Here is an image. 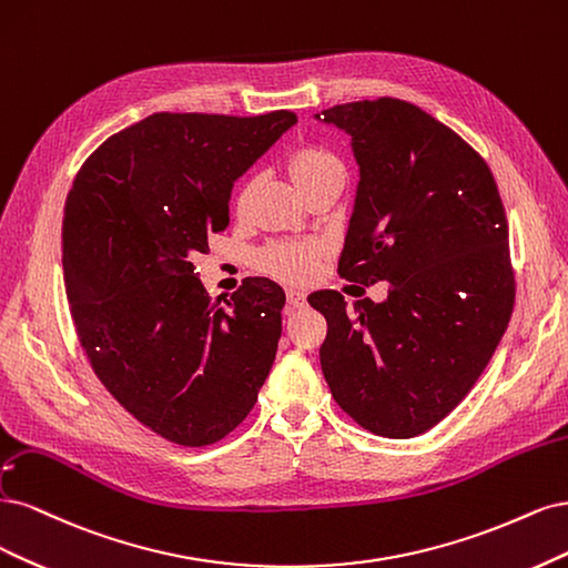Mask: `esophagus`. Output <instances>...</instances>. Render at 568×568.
<instances>
[{
  "mask_svg": "<svg viewBox=\"0 0 568 568\" xmlns=\"http://www.w3.org/2000/svg\"><path fill=\"white\" fill-rule=\"evenodd\" d=\"M287 304L295 306V308H302V306L306 304L304 292H302V290H295V287H290V290H287Z\"/></svg>",
  "mask_w": 568,
  "mask_h": 568,
  "instance_id": "obj_1",
  "label": "esophagus"
}]
</instances>
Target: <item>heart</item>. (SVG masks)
Wrapping results in <instances>:
<instances>
[{
  "label": "heart",
  "mask_w": 568,
  "mask_h": 568,
  "mask_svg": "<svg viewBox=\"0 0 568 568\" xmlns=\"http://www.w3.org/2000/svg\"><path fill=\"white\" fill-rule=\"evenodd\" d=\"M290 174L306 195L311 189L325 184V181L344 179V164L323 145H304V149L290 155ZM318 254L321 247L314 243H273L260 254V264L264 271L283 281L304 283L314 276Z\"/></svg>",
  "instance_id": "heart-1"
}]
</instances>
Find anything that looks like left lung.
Wrapping results in <instances>:
<instances>
[{"label": "left lung", "instance_id": "obj_1", "mask_svg": "<svg viewBox=\"0 0 568 568\" xmlns=\"http://www.w3.org/2000/svg\"><path fill=\"white\" fill-rule=\"evenodd\" d=\"M316 120L352 136L358 164L339 276L389 283L384 302L354 306L311 292L327 321L321 368L363 429L413 438L460 404L505 335L515 276L503 200L484 158L408 101L344 103Z\"/></svg>", "mask_w": 568, "mask_h": 568}]
</instances>
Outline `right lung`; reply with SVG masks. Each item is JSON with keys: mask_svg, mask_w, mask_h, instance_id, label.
<instances>
[{"mask_svg": "<svg viewBox=\"0 0 568 568\" xmlns=\"http://www.w3.org/2000/svg\"><path fill=\"white\" fill-rule=\"evenodd\" d=\"M297 115L153 113L103 141L65 200L63 278L91 368L141 425L210 446L243 423L281 339L285 292L210 302L191 257L229 226L237 179Z\"/></svg>", "mask_w": 568, "mask_h": 568, "instance_id": "obj_1", "label": "right lung"}]
</instances>
